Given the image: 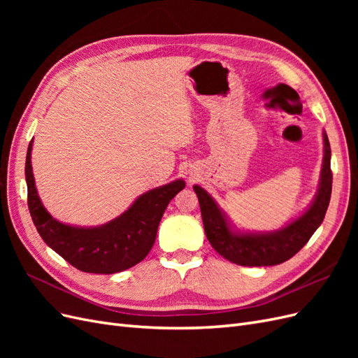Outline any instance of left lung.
Instances as JSON below:
<instances>
[{"label":"left lung","mask_w":358,"mask_h":358,"mask_svg":"<svg viewBox=\"0 0 358 358\" xmlns=\"http://www.w3.org/2000/svg\"><path fill=\"white\" fill-rule=\"evenodd\" d=\"M322 138L324 158L315 197L305 212L279 230L268 233L237 231L208 191L200 185L192 187L199 197L206 237L216 252L239 266H276L294 257L308 243L326 216L331 196V150L326 131H322Z\"/></svg>","instance_id":"8db88e82"}]
</instances>
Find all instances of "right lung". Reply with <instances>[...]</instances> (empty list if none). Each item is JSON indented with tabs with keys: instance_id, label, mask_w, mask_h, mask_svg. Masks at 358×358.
<instances>
[{
	"instance_id": "right-lung-1",
	"label": "right lung",
	"mask_w": 358,
	"mask_h": 358,
	"mask_svg": "<svg viewBox=\"0 0 358 358\" xmlns=\"http://www.w3.org/2000/svg\"><path fill=\"white\" fill-rule=\"evenodd\" d=\"M32 140L28 146L25 179L28 209L41 239L66 262L86 273L122 272L149 254L170 200L185 188L182 179L150 189L137 197L117 218L99 227L62 224L45 209L36 188L31 166Z\"/></svg>"
}]
</instances>
